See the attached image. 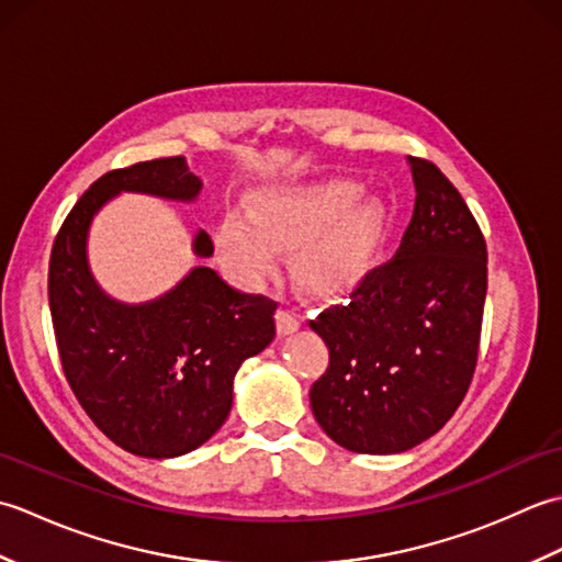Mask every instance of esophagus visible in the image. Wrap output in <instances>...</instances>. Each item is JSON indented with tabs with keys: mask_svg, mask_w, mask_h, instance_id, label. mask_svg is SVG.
Wrapping results in <instances>:
<instances>
[{
	"mask_svg": "<svg viewBox=\"0 0 562 562\" xmlns=\"http://www.w3.org/2000/svg\"><path fill=\"white\" fill-rule=\"evenodd\" d=\"M302 326V316L292 312L290 306H280L278 308V330L282 333V336H290V333L300 330Z\"/></svg>",
	"mask_w": 562,
	"mask_h": 562,
	"instance_id": "1",
	"label": "esophagus"
}]
</instances>
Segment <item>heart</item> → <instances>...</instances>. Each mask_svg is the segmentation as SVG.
<instances>
[{
	"instance_id": "obj_1",
	"label": "heart",
	"mask_w": 562,
	"mask_h": 562,
	"mask_svg": "<svg viewBox=\"0 0 562 562\" xmlns=\"http://www.w3.org/2000/svg\"><path fill=\"white\" fill-rule=\"evenodd\" d=\"M355 198L350 181L262 188L250 214L226 212L222 256L241 278L258 280L278 262V246L296 248L294 268L304 284L340 290L372 266L384 236V207Z\"/></svg>"
}]
</instances>
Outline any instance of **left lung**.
<instances>
[{"label": "left lung", "instance_id": "left-lung-1", "mask_svg": "<svg viewBox=\"0 0 562 562\" xmlns=\"http://www.w3.org/2000/svg\"><path fill=\"white\" fill-rule=\"evenodd\" d=\"M415 210L396 256L364 272L348 304L308 321L328 367L308 398L324 432L357 453H398L457 413L479 362L487 248L461 193L408 157Z\"/></svg>", "mask_w": 562, "mask_h": 562}]
</instances>
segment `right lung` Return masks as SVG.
Returning a JSON list of instances; mask_svg holds the SVG:
<instances>
[{
    "label": "right lung",
    "mask_w": 562,
    "mask_h": 562,
    "mask_svg": "<svg viewBox=\"0 0 562 562\" xmlns=\"http://www.w3.org/2000/svg\"><path fill=\"white\" fill-rule=\"evenodd\" d=\"M200 186L183 157L103 173L59 226L47 270L57 352L71 393L105 437L147 459L181 457L224 425L238 367L274 338L278 302L234 290L205 266L157 302H113L89 272L87 232L121 190L193 200ZM193 248L212 256V238L200 232Z\"/></svg>",
    "instance_id": "obj_1"
}]
</instances>
